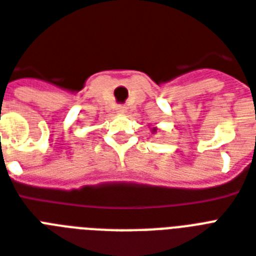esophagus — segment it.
Returning <instances> with one entry per match:
<instances>
[{"instance_id": "esophagus-1", "label": "esophagus", "mask_w": 256, "mask_h": 256, "mask_svg": "<svg viewBox=\"0 0 256 256\" xmlns=\"http://www.w3.org/2000/svg\"><path fill=\"white\" fill-rule=\"evenodd\" d=\"M120 112H126V108H124V106H122V108H120Z\"/></svg>"}]
</instances>
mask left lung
<instances>
[{
    "label": "left lung",
    "mask_w": 256,
    "mask_h": 256,
    "mask_svg": "<svg viewBox=\"0 0 256 256\" xmlns=\"http://www.w3.org/2000/svg\"><path fill=\"white\" fill-rule=\"evenodd\" d=\"M152 132H156V128H152Z\"/></svg>",
    "instance_id": "obj_1"
}]
</instances>
